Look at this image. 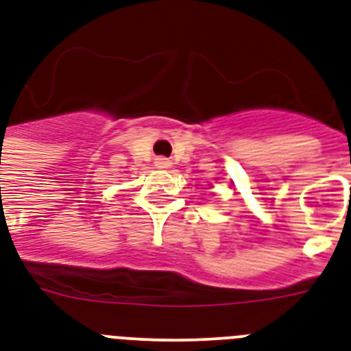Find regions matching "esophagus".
Listing matches in <instances>:
<instances>
[{"label":"esophagus","mask_w":351,"mask_h":351,"mask_svg":"<svg viewBox=\"0 0 351 351\" xmlns=\"http://www.w3.org/2000/svg\"><path fill=\"white\" fill-rule=\"evenodd\" d=\"M154 165H156V167H160V169H167V167L171 165V160L156 158V160H154Z\"/></svg>","instance_id":"esophagus-1"}]
</instances>
